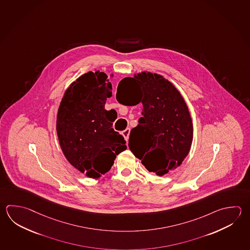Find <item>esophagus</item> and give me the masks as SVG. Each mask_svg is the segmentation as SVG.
I'll return each mask as SVG.
<instances>
[{"instance_id":"obj_1","label":"esophagus","mask_w":250,"mask_h":250,"mask_svg":"<svg viewBox=\"0 0 250 250\" xmlns=\"http://www.w3.org/2000/svg\"><path fill=\"white\" fill-rule=\"evenodd\" d=\"M129 134H130V128H126L125 131L122 132V135L126 142H127L128 139H129Z\"/></svg>"}]
</instances>
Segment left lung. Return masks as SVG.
I'll use <instances>...</instances> for the list:
<instances>
[{"label":"left lung","instance_id":"obj_1","mask_svg":"<svg viewBox=\"0 0 250 250\" xmlns=\"http://www.w3.org/2000/svg\"><path fill=\"white\" fill-rule=\"evenodd\" d=\"M117 100L142 104V117L132 128L129 147L146 170L164 176L182 164L193 142L188 107L179 90L157 73L142 71L118 84Z\"/></svg>","mask_w":250,"mask_h":250}]
</instances>
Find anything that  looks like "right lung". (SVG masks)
I'll return each instance as SVG.
<instances>
[{
  "label": "right lung",
  "instance_id": "obj_1",
  "mask_svg": "<svg viewBox=\"0 0 250 250\" xmlns=\"http://www.w3.org/2000/svg\"><path fill=\"white\" fill-rule=\"evenodd\" d=\"M104 72L88 71L66 89L57 116L58 142L67 161L81 173L99 179L127 148L104 108L112 85Z\"/></svg>",
  "mask_w": 250,
  "mask_h": 250
}]
</instances>
